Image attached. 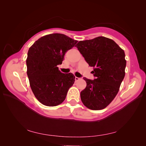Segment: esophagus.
<instances>
[{
    "label": "esophagus",
    "mask_w": 146,
    "mask_h": 146,
    "mask_svg": "<svg viewBox=\"0 0 146 146\" xmlns=\"http://www.w3.org/2000/svg\"><path fill=\"white\" fill-rule=\"evenodd\" d=\"M80 78H78V77H75V80H76V81H78V80H80Z\"/></svg>",
    "instance_id": "obj_1"
}]
</instances>
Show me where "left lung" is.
<instances>
[{"label":"left lung","instance_id":"left-lung-1","mask_svg":"<svg viewBox=\"0 0 146 146\" xmlns=\"http://www.w3.org/2000/svg\"><path fill=\"white\" fill-rule=\"evenodd\" d=\"M76 47L91 67L95 78L86 77V87L81 91L84 105L92 110L105 108L111 102L125 77V53L111 39L99 36L79 41Z\"/></svg>","mask_w":146,"mask_h":146}]
</instances>
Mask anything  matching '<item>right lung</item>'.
Returning a JSON list of instances; mask_svg holds the SVG:
<instances>
[{
    "label": "right lung",
    "instance_id": "right-lung-1",
    "mask_svg": "<svg viewBox=\"0 0 146 146\" xmlns=\"http://www.w3.org/2000/svg\"><path fill=\"white\" fill-rule=\"evenodd\" d=\"M77 42L65 35L53 33L38 39L30 47L27 74L35 96L43 105L54 107L62 103L74 83V74L62 73L57 66Z\"/></svg>",
    "mask_w": 146,
    "mask_h": 146
}]
</instances>
